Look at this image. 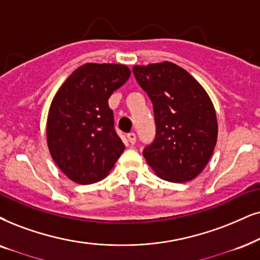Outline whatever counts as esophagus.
<instances>
[{
  "mask_svg": "<svg viewBox=\"0 0 260 260\" xmlns=\"http://www.w3.org/2000/svg\"><path fill=\"white\" fill-rule=\"evenodd\" d=\"M127 139H128V141H129L131 144H132V145H134V144H136V141H137L136 133H133V132L128 133V134H127Z\"/></svg>",
  "mask_w": 260,
  "mask_h": 260,
  "instance_id": "34e87169",
  "label": "esophagus"
}]
</instances>
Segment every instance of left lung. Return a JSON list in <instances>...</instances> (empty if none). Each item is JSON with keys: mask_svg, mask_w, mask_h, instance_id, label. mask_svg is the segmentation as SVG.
<instances>
[{"mask_svg": "<svg viewBox=\"0 0 260 260\" xmlns=\"http://www.w3.org/2000/svg\"><path fill=\"white\" fill-rule=\"evenodd\" d=\"M133 73L153 104L156 138L144 157L157 176L190 181L211 158L218 134L211 98L188 72L173 62L134 66Z\"/></svg>", "mask_w": 260, "mask_h": 260, "instance_id": "1", "label": "left lung"}]
</instances>
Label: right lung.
<instances>
[{"label":"right lung","instance_id":"obj_1","mask_svg":"<svg viewBox=\"0 0 260 260\" xmlns=\"http://www.w3.org/2000/svg\"><path fill=\"white\" fill-rule=\"evenodd\" d=\"M131 77L126 64L85 63L58 88L49 108L47 143L61 172L90 185L103 180L123 152L108 100Z\"/></svg>","mask_w":260,"mask_h":260}]
</instances>
